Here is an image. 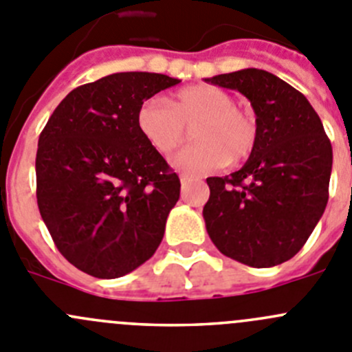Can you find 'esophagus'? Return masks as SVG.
<instances>
[{
	"mask_svg": "<svg viewBox=\"0 0 352 352\" xmlns=\"http://www.w3.org/2000/svg\"><path fill=\"white\" fill-rule=\"evenodd\" d=\"M192 180H194V177L189 175V173H180V182H182V186L192 182Z\"/></svg>",
	"mask_w": 352,
	"mask_h": 352,
	"instance_id": "esophagus-1",
	"label": "esophagus"
}]
</instances>
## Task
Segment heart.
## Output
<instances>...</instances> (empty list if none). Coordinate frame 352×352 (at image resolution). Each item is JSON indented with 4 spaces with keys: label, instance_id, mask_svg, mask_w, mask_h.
Here are the masks:
<instances>
[{
    "label": "heart",
    "instance_id": "1",
    "mask_svg": "<svg viewBox=\"0 0 352 352\" xmlns=\"http://www.w3.org/2000/svg\"><path fill=\"white\" fill-rule=\"evenodd\" d=\"M138 129L160 155L175 151L192 131L196 144L173 156L175 168L206 173L251 155L258 125L251 111L235 107L227 91L197 84L177 91L170 101L149 98L138 110Z\"/></svg>",
    "mask_w": 352,
    "mask_h": 352
}]
</instances>
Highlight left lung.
Masks as SVG:
<instances>
[{
    "label": "left lung",
    "mask_w": 352,
    "mask_h": 352,
    "mask_svg": "<svg viewBox=\"0 0 352 352\" xmlns=\"http://www.w3.org/2000/svg\"><path fill=\"white\" fill-rule=\"evenodd\" d=\"M244 94L258 138L241 170L210 177L204 223L221 254L268 268L305 245L329 201L332 144L309 101L259 68L204 78Z\"/></svg>",
    "instance_id": "obj_1"
}]
</instances>
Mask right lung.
I'll return each instance as SVG.
<instances>
[{
  "label": "right lung",
  "instance_id": "1",
  "mask_svg": "<svg viewBox=\"0 0 352 352\" xmlns=\"http://www.w3.org/2000/svg\"><path fill=\"white\" fill-rule=\"evenodd\" d=\"M179 78L120 72L67 94L39 135L37 206L58 251L98 278H118L162 242L180 180L138 129V110Z\"/></svg>",
  "mask_w": 352,
  "mask_h": 352
}]
</instances>
